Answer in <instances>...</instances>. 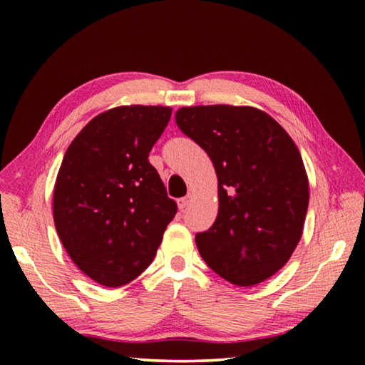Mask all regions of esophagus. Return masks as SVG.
<instances>
[{
  "instance_id": "1",
  "label": "esophagus",
  "mask_w": 365,
  "mask_h": 365,
  "mask_svg": "<svg viewBox=\"0 0 365 365\" xmlns=\"http://www.w3.org/2000/svg\"><path fill=\"white\" fill-rule=\"evenodd\" d=\"M190 201H191V195H188V196H185V197H180V200H178V201H177V205H178V209H182V211H183V209H185V207H187V206L190 205Z\"/></svg>"
}]
</instances>
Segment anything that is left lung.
<instances>
[{"label":"left lung","instance_id":"obj_1","mask_svg":"<svg viewBox=\"0 0 365 365\" xmlns=\"http://www.w3.org/2000/svg\"><path fill=\"white\" fill-rule=\"evenodd\" d=\"M175 120L217 174V217L195 237L201 257L237 287L267 280L292 257L304 228L309 180L298 146L251 106L180 108Z\"/></svg>","mask_w":365,"mask_h":365}]
</instances>
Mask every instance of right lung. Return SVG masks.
I'll return each mask as SVG.
<instances>
[{"mask_svg": "<svg viewBox=\"0 0 365 365\" xmlns=\"http://www.w3.org/2000/svg\"><path fill=\"white\" fill-rule=\"evenodd\" d=\"M168 106H119L91 119L64 154L53 217L73 264L103 287L153 262L177 205L148 160L170 120Z\"/></svg>", "mask_w": 365, "mask_h": 365, "instance_id": "obj_1", "label": "right lung"}]
</instances>
